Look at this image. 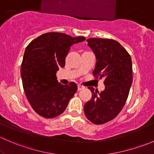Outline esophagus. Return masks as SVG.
I'll use <instances>...</instances> for the list:
<instances>
[{"instance_id": "34e87169", "label": "esophagus", "mask_w": 154, "mask_h": 154, "mask_svg": "<svg viewBox=\"0 0 154 154\" xmlns=\"http://www.w3.org/2000/svg\"><path fill=\"white\" fill-rule=\"evenodd\" d=\"M84 88H85V87L83 86H81V85H78V86H77V89H78V91L83 89Z\"/></svg>"}]
</instances>
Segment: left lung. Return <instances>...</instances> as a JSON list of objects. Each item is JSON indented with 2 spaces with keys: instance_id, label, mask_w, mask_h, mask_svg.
I'll use <instances>...</instances> for the list:
<instances>
[{
  "instance_id": "1",
  "label": "left lung",
  "mask_w": 154,
  "mask_h": 154,
  "mask_svg": "<svg viewBox=\"0 0 154 154\" xmlns=\"http://www.w3.org/2000/svg\"><path fill=\"white\" fill-rule=\"evenodd\" d=\"M96 57L93 75L104 78L105 89L101 92L88 87L91 99L85 103L86 117L95 125L112 120L122 111L133 83V68L130 54L113 39L91 38L86 40Z\"/></svg>"
}]
</instances>
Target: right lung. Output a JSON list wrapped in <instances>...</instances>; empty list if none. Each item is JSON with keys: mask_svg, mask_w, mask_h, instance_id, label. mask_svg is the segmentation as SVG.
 I'll list each match as a JSON object with an SVG mask.
<instances>
[{"mask_svg": "<svg viewBox=\"0 0 154 154\" xmlns=\"http://www.w3.org/2000/svg\"><path fill=\"white\" fill-rule=\"evenodd\" d=\"M86 40L61 32H47L26 48L21 67L23 88L34 111L46 119L61 115L77 90L74 82L62 85L56 73L66 64L71 45Z\"/></svg>", "mask_w": 154, "mask_h": 154, "instance_id": "obj_1", "label": "right lung"}]
</instances>
